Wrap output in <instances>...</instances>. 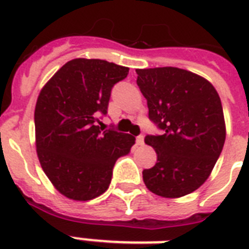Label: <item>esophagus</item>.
Returning <instances> with one entry per match:
<instances>
[{
    "label": "esophagus",
    "instance_id": "obj_1",
    "mask_svg": "<svg viewBox=\"0 0 249 249\" xmlns=\"http://www.w3.org/2000/svg\"><path fill=\"white\" fill-rule=\"evenodd\" d=\"M136 141H137V144H140V146H142V144L144 143V137L142 136V134H141V136L137 137Z\"/></svg>",
    "mask_w": 249,
    "mask_h": 249
}]
</instances>
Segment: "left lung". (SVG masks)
Listing matches in <instances>:
<instances>
[{"label": "left lung", "mask_w": 249, "mask_h": 249, "mask_svg": "<svg viewBox=\"0 0 249 249\" xmlns=\"http://www.w3.org/2000/svg\"><path fill=\"white\" fill-rule=\"evenodd\" d=\"M137 84L147 99L148 117L161 136H147L158 161L144 169L143 182L163 197H181L211 176L226 138L224 111L214 86L177 67L136 70Z\"/></svg>", "instance_id": "1"}]
</instances>
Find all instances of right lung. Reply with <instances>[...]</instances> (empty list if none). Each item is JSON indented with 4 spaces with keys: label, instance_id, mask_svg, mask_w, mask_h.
I'll return each mask as SVG.
<instances>
[{
    "label": "right lung",
    "instance_id": "1",
    "mask_svg": "<svg viewBox=\"0 0 249 249\" xmlns=\"http://www.w3.org/2000/svg\"><path fill=\"white\" fill-rule=\"evenodd\" d=\"M129 68L102 59L77 58L64 64L41 89L35 108L36 150L53 186L68 199L91 200L108 189L116 160L136 138L105 130L111 89Z\"/></svg>",
    "mask_w": 249,
    "mask_h": 249
}]
</instances>
